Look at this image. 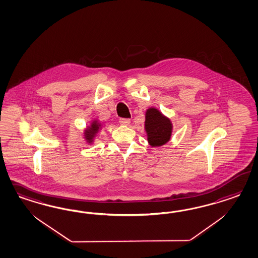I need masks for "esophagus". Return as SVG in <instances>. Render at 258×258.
Masks as SVG:
<instances>
[{
	"instance_id": "obj_1",
	"label": "esophagus",
	"mask_w": 258,
	"mask_h": 258,
	"mask_svg": "<svg viewBox=\"0 0 258 258\" xmlns=\"http://www.w3.org/2000/svg\"><path fill=\"white\" fill-rule=\"evenodd\" d=\"M119 123H120L121 125H128V124L131 123V120H130L128 118H120V119H119Z\"/></svg>"
}]
</instances>
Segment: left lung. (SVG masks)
<instances>
[{
    "label": "left lung",
    "mask_w": 258,
    "mask_h": 258,
    "mask_svg": "<svg viewBox=\"0 0 258 258\" xmlns=\"http://www.w3.org/2000/svg\"><path fill=\"white\" fill-rule=\"evenodd\" d=\"M145 126L148 133V140L152 147L163 146L170 139L171 122L158 109L150 108L147 110Z\"/></svg>",
    "instance_id": "1"
}]
</instances>
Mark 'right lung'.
<instances>
[{
    "instance_id": "obj_1",
    "label": "right lung",
    "mask_w": 258,
    "mask_h": 258,
    "mask_svg": "<svg viewBox=\"0 0 258 258\" xmlns=\"http://www.w3.org/2000/svg\"><path fill=\"white\" fill-rule=\"evenodd\" d=\"M100 126H101V125H100L99 123L94 122V123L92 124V126H91L89 130H87L86 135H85V136H86V139L92 141L93 137L94 136V134L98 132V130H99Z\"/></svg>"
}]
</instances>
